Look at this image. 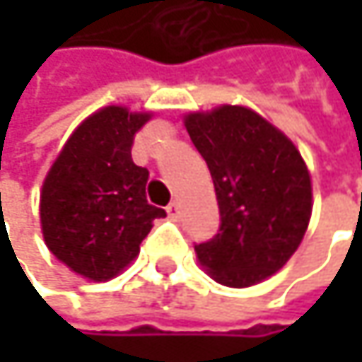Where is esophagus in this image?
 I'll list each match as a JSON object with an SVG mask.
<instances>
[{
    "label": "esophagus",
    "instance_id": "1",
    "mask_svg": "<svg viewBox=\"0 0 362 362\" xmlns=\"http://www.w3.org/2000/svg\"><path fill=\"white\" fill-rule=\"evenodd\" d=\"M165 209H168V214H170L172 218H176V216L180 214V205H178V201H172Z\"/></svg>",
    "mask_w": 362,
    "mask_h": 362
}]
</instances>
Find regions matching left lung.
I'll return each mask as SVG.
<instances>
[{
  "label": "left lung",
  "instance_id": "obj_1",
  "mask_svg": "<svg viewBox=\"0 0 362 362\" xmlns=\"http://www.w3.org/2000/svg\"><path fill=\"white\" fill-rule=\"evenodd\" d=\"M220 207L214 239L194 252L228 287H250L285 266L304 239L313 211L310 176L293 142L245 107L186 117Z\"/></svg>",
  "mask_w": 362,
  "mask_h": 362
}]
</instances>
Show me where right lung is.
Masks as SVG:
<instances>
[{
	"instance_id": "right-lung-1",
	"label": "right lung",
	"mask_w": 362,
	"mask_h": 362,
	"mask_svg": "<svg viewBox=\"0 0 362 362\" xmlns=\"http://www.w3.org/2000/svg\"><path fill=\"white\" fill-rule=\"evenodd\" d=\"M146 112L107 107L66 140L41 190V230L60 262L92 281H109L140 252L165 209L146 201L148 172L132 161Z\"/></svg>"
}]
</instances>
